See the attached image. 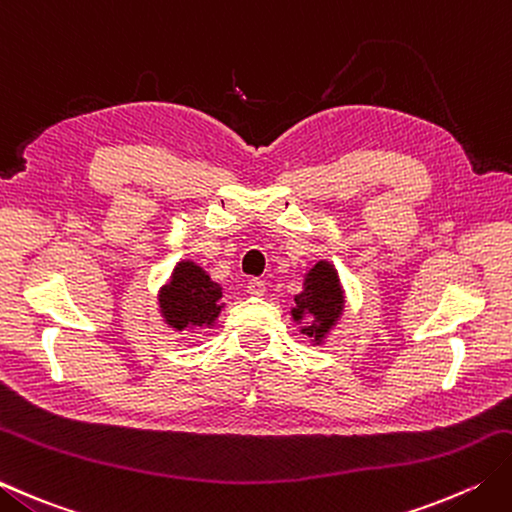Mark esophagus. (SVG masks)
I'll return each mask as SVG.
<instances>
[{
  "instance_id": "1",
  "label": "esophagus",
  "mask_w": 512,
  "mask_h": 512,
  "mask_svg": "<svg viewBox=\"0 0 512 512\" xmlns=\"http://www.w3.org/2000/svg\"><path fill=\"white\" fill-rule=\"evenodd\" d=\"M246 288H248V295L262 297L266 293V282H262V279H250Z\"/></svg>"
}]
</instances>
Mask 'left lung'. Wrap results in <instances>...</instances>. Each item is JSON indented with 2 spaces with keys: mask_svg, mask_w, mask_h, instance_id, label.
<instances>
[{
  "mask_svg": "<svg viewBox=\"0 0 512 512\" xmlns=\"http://www.w3.org/2000/svg\"><path fill=\"white\" fill-rule=\"evenodd\" d=\"M344 310V290L337 270L330 262H317L304 277V290L295 295V308L290 315L302 326V333L322 344L333 330Z\"/></svg>",
  "mask_w": 512,
  "mask_h": 512,
  "instance_id": "1",
  "label": "left lung"
}]
</instances>
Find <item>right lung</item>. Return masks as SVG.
<instances>
[{
  "mask_svg": "<svg viewBox=\"0 0 512 512\" xmlns=\"http://www.w3.org/2000/svg\"><path fill=\"white\" fill-rule=\"evenodd\" d=\"M222 308V286L188 259L175 266L170 282L159 290V310L164 322L175 330L213 326Z\"/></svg>",
  "mask_w": 512,
  "mask_h": 512,
  "instance_id": "add662e5",
  "label": "right lung"
}]
</instances>
